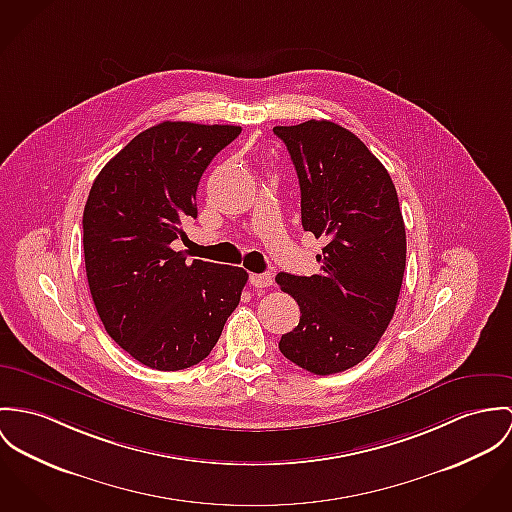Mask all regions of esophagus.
<instances>
[{
	"mask_svg": "<svg viewBox=\"0 0 512 512\" xmlns=\"http://www.w3.org/2000/svg\"><path fill=\"white\" fill-rule=\"evenodd\" d=\"M250 283L254 285V287H270L274 281H272V276L270 274H252L250 276Z\"/></svg>",
	"mask_w": 512,
	"mask_h": 512,
	"instance_id": "esophagus-1",
	"label": "esophagus"
}]
</instances>
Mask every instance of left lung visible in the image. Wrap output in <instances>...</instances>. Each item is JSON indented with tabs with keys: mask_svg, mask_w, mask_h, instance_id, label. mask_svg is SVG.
<instances>
[{
	"mask_svg": "<svg viewBox=\"0 0 512 512\" xmlns=\"http://www.w3.org/2000/svg\"><path fill=\"white\" fill-rule=\"evenodd\" d=\"M301 187L303 229L326 238L321 272L278 274L301 311L281 354L317 375L360 364L391 323L407 260L405 223L385 166L332 121L274 127Z\"/></svg>",
	"mask_w": 512,
	"mask_h": 512,
	"instance_id": "left-lung-1",
	"label": "left lung"
}]
</instances>
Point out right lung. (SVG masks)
<instances>
[{
	"label": "right lung",
	"instance_id": "right-lung-1",
	"mask_svg": "<svg viewBox=\"0 0 512 512\" xmlns=\"http://www.w3.org/2000/svg\"><path fill=\"white\" fill-rule=\"evenodd\" d=\"M234 125L164 121L142 131L93 182L84 209L86 274L107 334L140 364L178 372L207 358L248 274L187 264L172 242L197 217L195 193Z\"/></svg>",
	"mask_w": 512,
	"mask_h": 512
}]
</instances>
